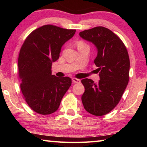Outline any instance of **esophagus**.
<instances>
[{"label":"esophagus","mask_w":147,"mask_h":147,"mask_svg":"<svg viewBox=\"0 0 147 147\" xmlns=\"http://www.w3.org/2000/svg\"><path fill=\"white\" fill-rule=\"evenodd\" d=\"M72 80L74 83H76V84H79L80 83V80L78 79V78H72Z\"/></svg>","instance_id":"esophagus-1"}]
</instances>
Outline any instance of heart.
Masks as SVG:
<instances>
[{
    "mask_svg": "<svg viewBox=\"0 0 147 147\" xmlns=\"http://www.w3.org/2000/svg\"><path fill=\"white\" fill-rule=\"evenodd\" d=\"M85 43H84L82 41H79L78 43V46H82V45H85Z\"/></svg>",
    "mask_w": 147,
    "mask_h": 147,
    "instance_id": "b5f03b06",
    "label": "heart"
}]
</instances>
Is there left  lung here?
<instances>
[{"label":"left lung","mask_w":147,"mask_h":147,"mask_svg":"<svg viewBox=\"0 0 147 147\" xmlns=\"http://www.w3.org/2000/svg\"><path fill=\"white\" fill-rule=\"evenodd\" d=\"M80 36L97 49L94 63L100 80H82L85 91L82 101L86 110L96 116L108 113L117 105L129 81L130 59L125 45L115 34L103 26L80 32Z\"/></svg>","instance_id":"left-lung-1"}]
</instances>
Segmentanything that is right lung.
<instances>
[{"instance_id":"1","label":"right lung","mask_w":147,"mask_h":147,"mask_svg":"<svg viewBox=\"0 0 147 147\" xmlns=\"http://www.w3.org/2000/svg\"><path fill=\"white\" fill-rule=\"evenodd\" d=\"M75 32L47 24L32 32L22 45L18 59L20 87L23 98L35 112H55L71 86L69 77L53 75L51 65L59 58L62 45Z\"/></svg>"}]
</instances>
